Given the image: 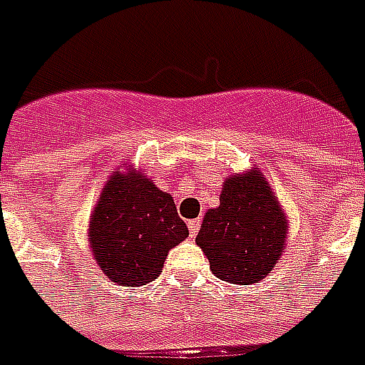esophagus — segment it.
<instances>
[{
    "label": "esophagus",
    "instance_id": "esophagus-1",
    "mask_svg": "<svg viewBox=\"0 0 365 365\" xmlns=\"http://www.w3.org/2000/svg\"><path fill=\"white\" fill-rule=\"evenodd\" d=\"M198 226H200V220H190L188 222V232H190V237L196 236V232H198Z\"/></svg>",
    "mask_w": 365,
    "mask_h": 365
}]
</instances>
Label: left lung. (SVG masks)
<instances>
[{
    "label": "left lung",
    "instance_id": "left-lung-1",
    "mask_svg": "<svg viewBox=\"0 0 365 365\" xmlns=\"http://www.w3.org/2000/svg\"><path fill=\"white\" fill-rule=\"evenodd\" d=\"M289 220L257 167L224 178L220 204L204 214L196 245L212 273L234 285L269 275L287 245Z\"/></svg>",
    "mask_w": 365,
    "mask_h": 365
}]
</instances>
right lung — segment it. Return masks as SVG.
<instances>
[{
	"mask_svg": "<svg viewBox=\"0 0 365 365\" xmlns=\"http://www.w3.org/2000/svg\"><path fill=\"white\" fill-rule=\"evenodd\" d=\"M187 237L173 196L131 167L113 170L88 222L94 261L121 287L155 281L170 250Z\"/></svg>",
	"mask_w": 365,
	"mask_h": 365,
	"instance_id": "add662e5",
	"label": "right lung"
}]
</instances>
